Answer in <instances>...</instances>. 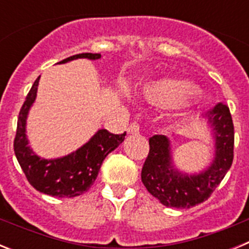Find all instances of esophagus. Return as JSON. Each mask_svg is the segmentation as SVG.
Here are the masks:
<instances>
[{"label":"esophagus","mask_w":249,"mask_h":249,"mask_svg":"<svg viewBox=\"0 0 249 249\" xmlns=\"http://www.w3.org/2000/svg\"><path fill=\"white\" fill-rule=\"evenodd\" d=\"M140 129H141L140 123L133 122L128 126V128H127V132H128L129 135H137V133H140Z\"/></svg>","instance_id":"obj_1"}]
</instances>
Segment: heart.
Masks as SVG:
<instances>
[{
	"instance_id": "heart-1",
	"label": "heart",
	"mask_w": 249,
	"mask_h": 249,
	"mask_svg": "<svg viewBox=\"0 0 249 249\" xmlns=\"http://www.w3.org/2000/svg\"><path fill=\"white\" fill-rule=\"evenodd\" d=\"M197 89L179 80H160L147 83L143 87V96L149 103L157 107H173L182 105L197 96Z\"/></svg>"
}]
</instances>
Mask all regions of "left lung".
I'll return each instance as SVG.
<instances>
[{
	"label": "left lung",
	"instance_id": "8db88e82",
	"mask_svg": "<svg viewBox=\"0 0 249 249\" xmlns=\"http://www.w3.org/2000/svg\"><path fill=\"white\" fill-rule=\"evenodd\" d=\"M213 128L214 158L198 175L178 172L172 164L171 147L166 136L149 138V152L141 178L153 197L166 207L191 208L211 197L233 162L234 127L227 105L219 102L206 114Z\"/></svg>",
	"mask_w": 249,
	"mask_h": 249
}]
</instances>
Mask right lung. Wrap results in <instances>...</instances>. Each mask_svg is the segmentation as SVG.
Wrapping results in <instances>:
<instances>
[{"instance_id":"1","label":"right lung","mask_w":249,"mask_h":249,"mask_svg":"<svg viewBox=\"0 0 249 249\" xmlns=\"http://www.w3.org/2000/svg\"><path fill=\"white\" fill-rule=\"evenodd\" d=\"M77 58L98 59L101 54H74L58 63H66ZM38 81L39 77L31 87L19 111L16 137L13 142L15 155L27 181L37 191L53 197H77L89 190L97 178L103 160L122 143L126 132L122 135H113L107 129H100L87 143L72 152L71 155L56 160L39 158L30 148L26 137V120L31 106L36 100Z\"/></svg>"}]
</instances>
